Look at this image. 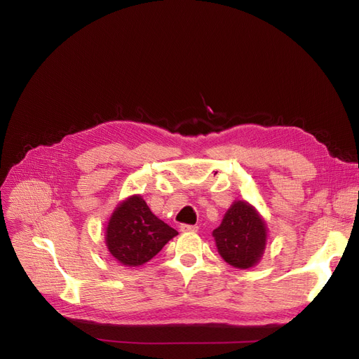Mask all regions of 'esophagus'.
Masks as SVG:
<instances>
[{
  "mask_svg": "<svg viewBox=\"0 0 359 359\" xmlns=\"http://www.w3.org/2000/svg\"><path fill=\"white\" fill-rule=\"evenodd\" d=\"M180 231H181V232H196V231H198V226H193V224H181V226H180Z\"/></svg>",
  "mask_w": 359,
  "mask_h": 359,
  "instance_id": "1",
  "label": "esophagus"
}]
</instances>
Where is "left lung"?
I'll return each mask as SVG.
<instances>
[{
  "label": "left lung",
  "mask_w": 359,
  "mask_h": 359,
  "mask_svg": "<svg viewBox=\"0 0 359 359\" xmlns=\"http://www.w3.org/2000/svg\"><path fill=\"white\" fill-rule=\"evenodd\" d=\"M212 236L224 262L248 269L257 265L265 253L268 227L252 203L235 201Z\"/></svg>",
  "instance_id": "obj_1"
}]
</instances>
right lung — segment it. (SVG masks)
Masks as SVG:
<instances>
[{
  "instance_id": "add662e5",
  "label": "right lung",
  "mask_w": 359,
  "mask_h": 359,
  "mask_svg": "<svg viewBox=\"0 0 359 359\" xmlns=\"http://www.w3.org/2000/svg\"><path fill=\"white\" fill-rule=\"evenodd\" d=\"M106 247L123 266H140L153 259L178 232L151 212L140 194L116 205L104 232Z\"/></svg>"
}]
</instances>
